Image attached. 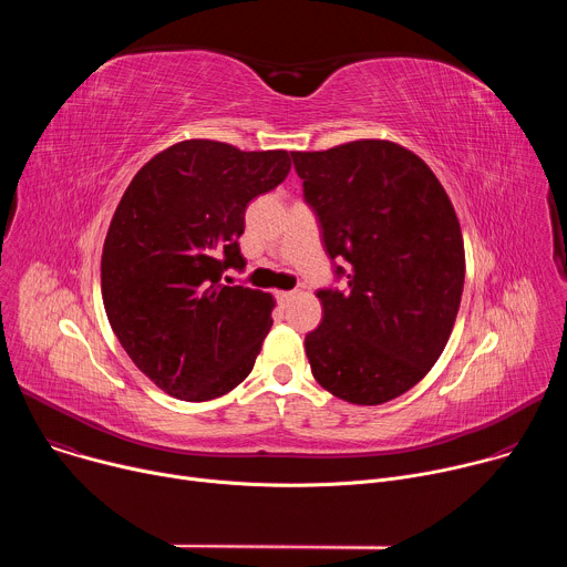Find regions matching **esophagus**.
I'll use <instances>...</instances> for the list:
<instances>
[{"label":"esophagus","instance_id":"esophagus-1","mask_svg":"<svg viewBox=\"0 0 567 567\" xmlns=\"http://www.w3.org/2000/svg\"><path fill=\"white\" fill-rule=\"evenodd\" d=\"M276 296H278V302L285 305V302H289L293 298V291H278Z\"/></svg>","mask_w":567,"mask_h":567}]
</instances>
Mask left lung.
Segmentation results:
<instances>
[{"label":"left lung","mask_w":567,"mask_h":567,"mask_svg":"<svg viewBox=\"0 0 567 567\" xmlns=\"http://www.w3.org/2000/svg\"><path fill=\"white\" fill-rule=\"evenodd\" d=\"M291 156L328 256L348 262L337 267L346 291L316 293L311 374L343 401L379 406L420 383L453 332L464 287L455 208L424 161L392 141Z\"/></svg>","instance_id":"1"}]
</instances>
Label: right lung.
I'll list each match as a JSON object with an SVG mask.
<instances>
[{
  "label": "right lung",
  "instance_id": "obj_1",
  "mask_svg": "<svg viewBox=\"0 0 567 567\" xmlns=\"http://www.w3.org/2000/svg\"><path fill=\"white\" fill-rule=\"evenodd\" d=\"M289 168L287 150L190 138L154 154L123 193L103 247V302L123 350L164 392L208 401L254 370L276 300L221 274L245 269V210Z\"/></svg>",
  "mask_w": 567,
  "mask_h": 567
}]
</instances>
